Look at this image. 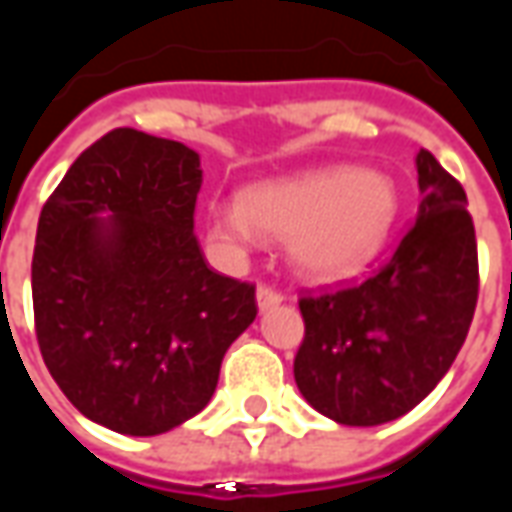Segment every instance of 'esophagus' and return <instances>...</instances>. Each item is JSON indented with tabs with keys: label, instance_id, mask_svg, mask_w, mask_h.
<instances>
[{
	"label": "esophagus",
	"instance_id": "obj_1",
	"mask_svg": "<svg viewBox=\"0 0 512 512\" xmlns=\"http://www.w3.org/2000/svg\"><path fill=\"white\" fill-rule=\"evenodd\" d=\"M277 304H282V293L266 288V285H260V288H257V310L266 312L271 310V307H277Z\"/></svg>",
	"mask_w": 512,
	"mask_h": 512
}]
</instances>
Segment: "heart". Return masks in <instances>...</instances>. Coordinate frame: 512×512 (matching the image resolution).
Listing matches in <instances>:
<instances>
[{"instance_id": "1", "label": "heart", "mask_w": 512, "mask_h": 512, "mask_svg": "<svg viewBox=\"0 0 512 512\" xmlns=\"http://www.w3.org/2000/svg\"><path fill=\"white\" fill-rule=\"evenodd\" d=\"M395 216L397 191L386 175L326 167L252 183L238 205H211L205 224L213 244L230 255H246L263 233L288 241L301 277L340 282L376 260Z\"/></svg>"}]
</instances>
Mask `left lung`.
Here are the masks:
<instances>
[{"mask_svg": "<svg viewBox=\"0 0 512 512\" xmlns=\"http://www.w3.org/2000/svg\"><path fill=\"white\" fill-rule=\"evenodd\" d=\"M417 222L370 279L299 301L293 376L315 411L351 428L403 417L461 351L477 307V241L466 191L417 153Z\"/></svg>", "mask_w": 512, "mask_h": 512, "instance_id": "8db88e82", "label": "left lung"}]
</instances>
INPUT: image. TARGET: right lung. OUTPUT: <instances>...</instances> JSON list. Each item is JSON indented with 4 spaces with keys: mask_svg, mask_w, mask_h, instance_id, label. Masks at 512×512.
I'll return each mask as SVG.
<instances>
[{
    "mask_svg": "<svg viewBox=\"0 0 512 512\" xmlns=\"http://www.w3.org/2000/svg\"><path fill=\"white\" fill-rule=\"evenodd\" d=\"M200 186L197 150L115 128L40 211V354L62 395L115 433L158 436L200 414L227 348L255 321V288L205 263Z\"/></svg>",
    "mask_w": 512,
    "mask_h": 512,
    "instance_id": "obj_1",
    "label": "right lung"
}]
</instances>
